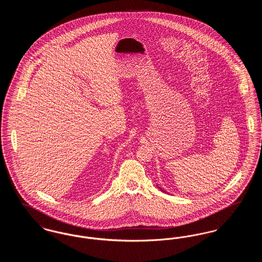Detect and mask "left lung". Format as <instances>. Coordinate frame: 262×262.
Returning <instances> with one entry per match:
<instances>
[{
    "label": "left lung",
    "instance_id": "8db88e82",
    "mask_svg": "<svg viewBox=\"0 0 262 262\" xmlns=\"http://www.w3.org/2000/svg\"><path fill=\"white\" fill-rule=\"evenodd\" d=\"M159 188H160V187H159ZM160 189H161V190H162V191H164V190H163L162 188H160ZM164 192H166V191H164Z\"/></svg>",
    "mask_w": 262,
    "mask_h": 262
}]
</instances>
